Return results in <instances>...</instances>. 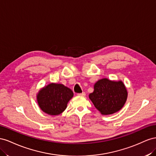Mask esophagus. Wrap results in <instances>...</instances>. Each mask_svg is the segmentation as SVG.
I'll return each instance as SVG.
<instances>
[{"instance_id":"esophagus-1","label":"esophagus","mask_w":156,"mask_h":156,"mask_svg":"<svg viewBox=\"0 0 156 156\" xmlns=\"http://www.w3.org/2000/svg\"><path fill=\"white\" fill-rule=\"evenodd\" d=\"M78 95H79V96H85L86 95V93L85 92H82L81 93H78Z\"/></svg>"}]
</instances>
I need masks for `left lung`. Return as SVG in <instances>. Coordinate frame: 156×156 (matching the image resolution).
<instances>
[{
	"label": "left lung",
	"instance_id": "obj_1",
	"mask_svg": "<svg viewBox=\"0 0 156 156\" xmlns=\"http://www.w3.org/2000/svg\"><path fill=\"white\" fill-rule=\"evenodd\" d=\"M89 97L95 107L103 115L112 114L121 109L127 97V91L122 81L103 78L97 82L94 91Z\"/></svg>",
	"mask_w": 156,
	"mask_h": 156
}]
</instances>
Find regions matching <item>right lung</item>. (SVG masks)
Returning <instances> with one entry per match:
<instances>
[{"label":"right lung","mask_w":156,"mask_h":156,"mask_svg":"<svg viewBox=\"0 0 156 156\" xmlns=\"http://www.w3.org/2000/svg\"><path fill=\"white\" fill-rule=\"evenodd\" d=\"M73 95V91L63 84L52 83L39 91L37 101L43 112L56 115L66 109Z\"/></svg>","instance_id":"1"}]
</instances>
